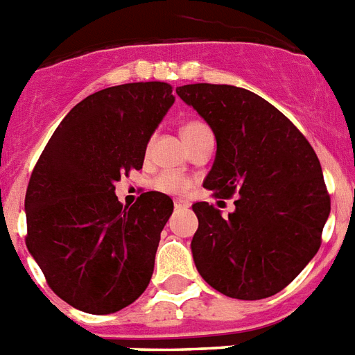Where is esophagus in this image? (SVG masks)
Returning a JSON list of instances; mask_svg holds the SVG:
<instances>
[{
    "label": "esophagus",
    "instance_id": "34e87169",
    "mask_svg": "<svg viewBox=\"0 0 355 355\" xmlns=\"http://www.w3.org/2000/svg\"><path fill=\"white\" fill-rule=\"evenodd\" d=\"M189 207V202L184 200V198H177L175 200V209H187Z\"/></svg>",
    "mask_w": 355,
    "mask_h": 355
}]
</instances>
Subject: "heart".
I'll use <instances>...</instances> for the list:
<instances>
[{"label": "heart", "instance_id": "b5f03b06", "mask_svg": "<svg viewBox=\"0 0 355 355\" xmlns=\"http://www.w3.org/2000/svg\"><path fill=\"white\" fill-rule=\"evenodd\" d=\"M204 128L207 126L202 124V122H187V124H184L182 126V132L180 133H182V139H186V137L193 135V133L196 132H200V130H204ZM157 187L168 193H182L189 187V180H187L186 177H182V175H178V173L168 171V173H162V175L157 178Z\"/></svg>", "mask_w": 355, "mask_h": 355}]
</instances>
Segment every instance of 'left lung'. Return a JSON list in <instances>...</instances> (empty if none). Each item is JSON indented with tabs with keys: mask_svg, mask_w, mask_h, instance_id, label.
<instances>
[{
	"mask_svg": "<svg viewBox=\"0 0 355 355\" xmlns=\"http://www.w3.org/2000/svg\"><path fill=\"white\" fill-rule=\"evenodd\" d=\"M177 94L216 139L204 187L216 198L236 195L225 218L207 202L193 204L196 270L229 297L274 296L314 258L330 214L315 151L284 113L245 88L198 83Z\"/></svg>",
	"mask_w": 355,
	"mask_h": 355,
	"instance_id": "8db88e82",
	"label": "left lung"
}]
</instances>
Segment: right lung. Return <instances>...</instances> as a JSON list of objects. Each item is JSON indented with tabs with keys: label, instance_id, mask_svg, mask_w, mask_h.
Returning <instances> with one entry per match:
<instances>
[{
	"label": "right lung",
	"instance_id": "obj_1",
	"mask_svg": "<svg viewBox=\"0 0 355 355\" xmlns=\"http://www.w3.org/2000/svg\"><path fill=\"white\" fill-rule=\"evenodd\" d=\"M175 103L168 83H128L88 95L61 121L26 187V247L50 288L88 314H112L153 274L173 200L142 193L124 207L113 184L141 169Z\"/></svg>",
	"mask_w": 355,
	"mask_h": 355
}]
</instances>
